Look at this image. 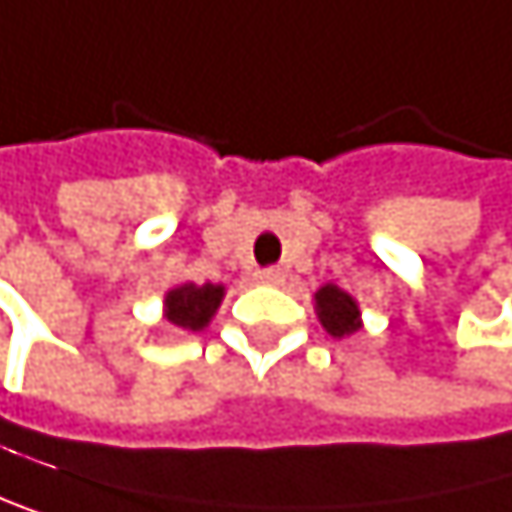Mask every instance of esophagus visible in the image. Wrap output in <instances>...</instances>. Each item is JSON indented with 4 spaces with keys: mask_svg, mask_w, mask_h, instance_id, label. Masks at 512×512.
I'll return each instance as SVG.
<instances>
[{
    "mask_svg": "<svg viewBox=\"0 0 512 512\" xmlns=\"http://www.w3.org/2000/svg\"><path fill=\"white\" fill-rule=\"evenodd\" d=\"M254 279H258L261 285H279L282 282V270L279 267H264V270L254 273Z\"/></svg>",
    "mask_w": 512,
    "mask_h": 512,
    "instance_id": "34e87169",
    "label": "esophagus"
}]
</instances>
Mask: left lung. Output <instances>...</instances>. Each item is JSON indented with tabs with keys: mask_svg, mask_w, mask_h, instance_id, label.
I'll list each match as a JSON object with an SVG mask.
<instances>
[{
	"mask_svg": "<svg viewBox=\"0 0 512 512\" xmlns=\"http://www.w3.org/2000/svg\"><path fill=\"white\" fill-rule=\"evenodd\" d=\"M316 310L325 331L334 338H344V334H353L359 328V307L338 285H322L316 291Z\"/></svg>",
	"mask_w": 512,
	"mask_h": 512,
	"instance_id": "8db88e82",
	"label": "left lung"
}]
</instances>
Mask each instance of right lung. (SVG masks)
I'll return each instance as SVG.
<instances>
[{
  "label": "right lung",
  "mask_w": 512,
  "mask_h": 512,
  "mask_svg": "<svg viewBox=\"0 0 512 512\" xmlns=\"http://www.w3.org/2000/svg\"><path fill=\"white\" fill-rule=\"evenodd\" d=\"M221 298H224V288L221 285H181L168 291L165 298V307H168V322L178 325V328H187V331H199L208 325V319L214 316V310L221 307Z\"/></svg>",
  "instance_id": "1"
}]
</instances>
